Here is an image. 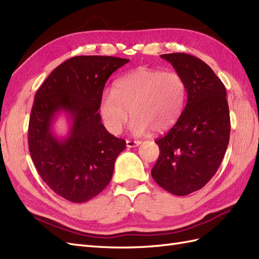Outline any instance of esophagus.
<instances>
[{"label": "esophagus", "mask_w": 259, "mask_h": 259, "mask_svg": "<svg viewBox=\"0 0 259 259\" xmlns=\"http://www.w3.org/2000/svg\"><path fill=\"white\" fill-rule=\"evenodd\" d=\"M125 144H127V148H136L139 147L141 144L140 141H132V140H127L125 141Z\"/></svg>", "instance_id": "esophagus-1"}]
</instances>
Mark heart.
Masks as SVG:
<instances>
[{"instance_id":"b5f03b06","label":"heart","mask_w":259,"mask_h":259,"mask_svg":"<svg viewBox=\"0 0 259 259\" xmlns=\"http://www.w3.org/2000/svg\"><path fill=\"white\" fill-rule=\"evenodd\" d=\"M112 92H104L99 99L103 122L112 135L120 134L129 112L135 135L167 131L181 117L186 101V84L178 73L144 66L119 78Z\"/></svg>"}]
</instances>
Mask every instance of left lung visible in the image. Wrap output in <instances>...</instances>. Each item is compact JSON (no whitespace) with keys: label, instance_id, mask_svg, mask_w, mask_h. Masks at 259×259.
I'll list each match as a JSON object with an SVG mask.
<instances>
[{"label":"left lung","instance_id":"obj_1","mask_svg":"<svg viewBox=\"0 0 259 259\" xmlns=\"http://www.w3.org/2000/svg\"><path fill=\"white\" fill-rule=\"evenodd\" d=\"M186 84L185 109L166 135L155 141L160 155L151 170L168 193L187 196L201 189L220 166L230 140V112L221 79L200 59L162 55Z\"/></svg>","mask_w":259,"mask_h":259}]
</instances>
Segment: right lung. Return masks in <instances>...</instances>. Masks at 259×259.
<instances>
[{
	"mask_svg": "<svg viewBox=\"0 0 259 259\" xmlns=\"http://www.w3.org/2000/svg\"><path fill=\"white\" fill-rule=\"evenodd\" d=\"M129 59L78 56L64 61L39 88L28 125L31 160L42 181L71 202L91 200L109 184L125 141L106 130L98 112L105 84ZM64 113L70 129L59 138L56 117Z\"/></svg>",
	"mask_w": 259,
	"mask_h": 259,
	"instance_id": "1",
	"label": "right lung"
}]
</instances>
